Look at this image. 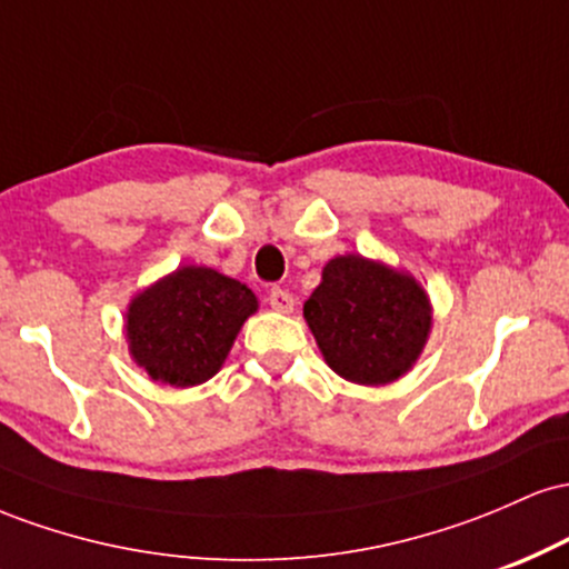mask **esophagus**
Masks as SVG:
<instances>
[{"label":"esophagus","mask_w":569,"mask_h":569,"mask_svg":"<svg viewBox=\"0 0 569 569\" xmlns=\"http://www.w3.org/2000/svg\"><path fill=\"white\" fill-rule=\"evenodd\" d=\"M267 302H270L272 310H278V312H291L293 310V297L283 289H272L270 297H267Z\"/></svg>","instance_id":"esophagus-1"}]
</instances>
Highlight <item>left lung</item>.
<instances>
[{
  "label": "left lung",
  "instance_id": "8db88e82",
  "mask_svg": "<svg viewBox=\"0 0 569 569\" xmlns=\"http://www.w3.org/2000/svg\"><path fill=\"white\" fill-rule=\"evenodd\" d=\"M305 321L331 371L380 388L415 367L433 329V305L411 272L345 253L329 259L305 302Z\"/></svg>",
  "mask_w": 569,
  "mask_h": 569
}]
</instances>
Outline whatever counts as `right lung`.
<instances>
[{
	"label": "right lung",
	"mask_w": 569,
	"mask_h": 569,
	"mask_svg": "<svg viewBox=\"0 0 569 569\" xmlns=\"http://www.w3.org/2000/svg\"><path fill=\"white\" fill-rule=\"evenodd\" d=\"M257 293L213 267L181 264L133 293L122 335L133 363L149 380L194 388L224 367L253 312Z\"/></svg>",
	"instance_id": "add662e5"
}]
</instances>
